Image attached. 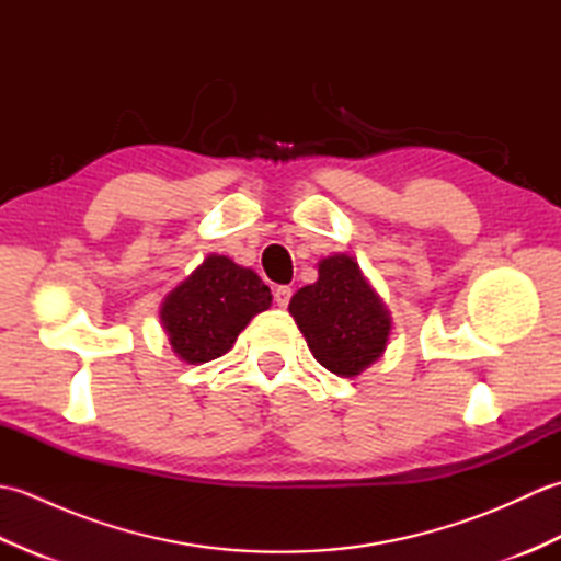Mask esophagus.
<instances>
[{"mask_svg":"<svg viewBox=\"0 0 561 561\" xmlns=\"http://www.w3.org/2000/svg\"><path fill=\"white\" fill-rule=\"evenodd\" d=\"M291 296H294V291L289 287H277V289H274V304L287 308L289 301H291Z\"/></svg>","mask_w":561,"mask_h":561,"instance_id":"1","label":"esophagus"}]
</instances>
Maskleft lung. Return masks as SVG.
<instances>
[{"mask_svg":"<svg viewBox=\"0 0 561 561\" xmlns=\"http://www.w3.org/2000/svg\"><path fill=\"white\" fill-rule=\"evenodd\" d=\"M289 313L316 359L337 376H356L383 354L390 316L350 255L318 265V282L291 296Z\"/></svg>","mask_w":561,"mask_h":561,"instance_id":"8db88e82","label":"left lung"}]
</instances>
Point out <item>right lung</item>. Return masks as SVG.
I'll return each instance as SVG.
<instances>
[{
  "label": "right lung",
  "mask_w": 561,
  "mask_h": 561,
  "mask_svg": "<svg viewBox=\"0 0 561 561\" xmlns=\"http://www.w3.org/2000/svg\"><path fill=\"white\" fill-rule=\"evenodd\" d=\"M272 294L253 270L209 255L161 306V323L173 352L187 364L226 354L250 318L267 311Z\"/></svg>",
  "instance_id": "1"
}]
</instances>
